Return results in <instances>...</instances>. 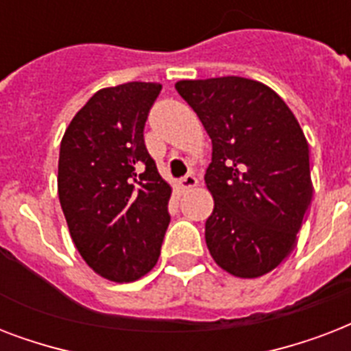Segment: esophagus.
<instances>
[{
	"label": "esophagus",
	"instance_id": "1",
	"mask_svg": "<svg viewBox=\"0 0 351 351\" xmlns=\"http://www.w3.org/2000/svg\"><path fill=\"white\" fill-rule=\"evenodd\" d=\"M198 184L197 176L193 175V173H187L184 178H180V182H178V189H182V191H187V189H191V187H195Z\"/></svg>",
	"mask_w": 351,
	"mask_h": 351
}]
</instances>
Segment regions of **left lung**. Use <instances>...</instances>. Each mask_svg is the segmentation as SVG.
I'll return each instance as SVG.
<instances>
[{
  "instance_id": "obj_1",
  "label": "left lung",
  "mask_w": 351,
  "mask_h": 351,
  "mask_svg": "<svg viewBox=\"0 0 351 351\" xmlns=\"http://www.w3.org/2000/svg\"><path fill=\"white\" fill-rule=\"evenodd\" d=\"M175 87L213 143L204 176L215 200L209 253L234 277L266 275L295 247L313 195L304 132L282 98L255 80H182Z\"/></svg>"
}]
</instances>
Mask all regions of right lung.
Instances as JSON below:
<instances>
[{
	"label": "right lung",
	"mask_w": 351,
	"mask_h": 351,
	"mask_svg": "<svg viewBox=\"0 0 351 351\" xmlns=\"http://www.w3.org/2000/svg\"><path fill=\"white\" fill-rule=\"evenodd\" d=\"M162 85L98 90L60 145L58 197L73 242L98 275L132 282L154 267L169 226V184L143 142Z\"/></svg>",
	"instance_id": "1"
}]
</instances>
